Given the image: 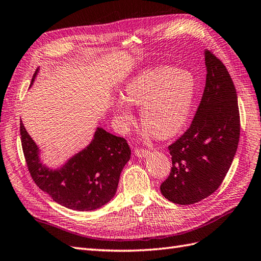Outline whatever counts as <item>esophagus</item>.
<instances>
[{
  "label": "esophagus",
  "instance_id": "obj_1",
  "mask_svg": "<svg viewBox=\"0 0 261 261\" xmlns=\"http://www.w3.org/2000/svg\"><path fill=\"white\" fill-rule=\"evenodd\" d=\"M149 154L148 150H146L144 148H136L135 149V155L139 158H143V157H146Z\"/></svg>",
  "mask_w": 261,
  "mask_h": 261
}]
</instances>
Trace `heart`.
Returning a JSON list of instances; mask_svg holds the SVG:
<instances>
[{
  "instance_id": "obj_1",
  "label": "heart",
  "mask_w": 261,
  "mask_h": 261,
  "mask_svg": "<svg viewBox=\"0 0 261 261\" xmlns=\"http://www.w3.org/2000/svg\"><path fill=\"white\" fill-rule=\"evenodd\" d=\"M194 95L195 80L190 73L168 66L148 68L126 83L123 97L113 103V113L120 132L127 133L134 123L129 104L139 106L146 134L167 138L185 125Z\"/></svg>"
}]
</instances>
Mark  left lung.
<instances>
[{"mask_svg":"<svg viewBox=\"0 0 261 261\" xmlns=\"http://www.w3.org/2000/svg\"><path fill=\"white\" fill-rule=\"evenodd\" d=\"M206 84L193 123L168 149L173 162L161 185L165 198L192 205L218 189L237 151L240 135L238 99L226 66L205 50Z\"/></svg>","mask_w":261,"mask_h":261,"instance_id":"8db88e82","label":"left lung"}]
</instances>
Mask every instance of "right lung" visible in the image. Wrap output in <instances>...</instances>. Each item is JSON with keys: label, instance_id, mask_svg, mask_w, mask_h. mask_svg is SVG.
<instances>
[{"label": "right lung", "instance_id": "add662e5", "mask_svg": "<svg viewBox=\"0 0 261 261\" xmlns=\"http://www.w3.org/2000/svg\"><path fill=\"white\" fill-rule=\"evenodd\" d=\"M37 67L32 84L39 73ZM21 142L32 178L57 204L79 212L94 211L115 196L119 176L130 160L126 139L97 127L92 142L61 167L43 164L40 148L21 120Z\"/></svg>", "mask_w": 261, "mask_h": 261}]
</instances>
